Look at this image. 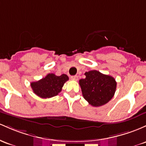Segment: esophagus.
<instances>
[{
  "label": "esophagus",
  "mask_w": 146,
  "mask_h": 146,
  "mask_svg": "<svg viewBox=\"0 0 146 146\" xmlns=\"http://www.w3.org/2000/svg\"><path fill=\"white\" fill-rule=\"evenodd\" d=\"M70 79L73 80H76L77 81L78 80V76H73L70 77Z\"/></svg>",
  "instance_id": "esophagus-1"
}]
</instances>
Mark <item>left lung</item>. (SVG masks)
I'll use <instances>...</instances> for the list:
<instances>
[{
    "label": "left lung",
    "instance_id": "left-lung-1",
    "mask_svg": "<svg viewBox=\"0 0 146 146\" xmlns=\"http://www.w3.org/2000/svg\"><path fill=\"white\" fill-rule=\"evenodd\" d=\"M86 78L79 80L84 98L94 107L107 103L114 96L116 82L113 77L94 70L84 73Z\"/></svg>",
    "mask_w": 146,
    "mask_h": 146
}]
</instances>
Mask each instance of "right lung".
Here are the masks:
<instances>
[{"label":"right lung","instance_id":"obj_1","mask_svg":"<svg viewBox=\"0 0 146 146\" xmlns=\"http://www.w3.org/2000/svg\"><path fill=\"white\" fill-rule=\"evenodd\" d=\"M67 80L68 77L66 74L57 76L49 73L40 80L31 82L30 86L36 96L41 98H50L58 95Z\"/></svg>","mask_w":146,"mask_h":146}]
</instances>
